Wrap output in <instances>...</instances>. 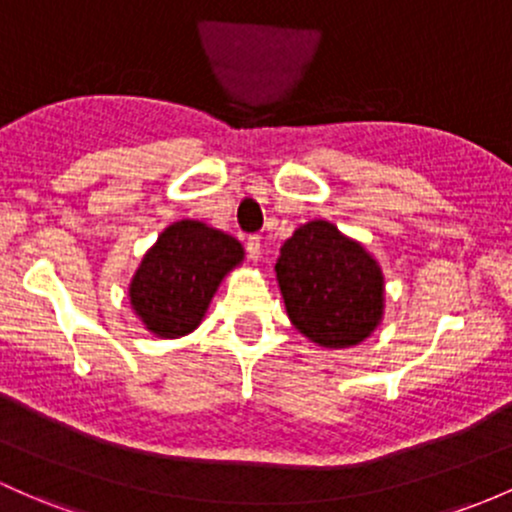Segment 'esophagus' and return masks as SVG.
Returning a JSON list of instances; mask_svg holds the SVG:
<instances>
[{"instance_id":"obj_1","label":"esophagus","mask_w":512,"mask_h":512,"mask_svg":"<svg viewBox=\"0 0 512 512\" xmlns=\"http://www.w3.org/2000/svg\"><path fill=\"white\" fill-rule=\"evenodd\" d=\"M247 255L252 257V262L260 260V257H262V238H257V235L247 238Z\"/></svg>"}]
</instances>
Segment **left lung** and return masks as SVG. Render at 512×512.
<instances>
[{
    "mask_svg": "<svg viewBox=\"0 0 512 512\" xmlns=\"http://www.w3.org/2000/svg\"><path fill=\"white\" fill-rule=\"evenodd\" d=\"M274 272L291 325L318 347H355L381 325L384 272L335 223L316 218L296 228Z\"/></svg>",
    "mask_w": 512,
    "mask_h": 512,
    "instance_id": "left-lung-1",
    "label": "left lung"
}]
</instances>
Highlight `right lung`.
<instances>
[{
	"label": "right lung",
	"mask_w": 512,
	"mask_h": 512,
	"mask_svg": "<svg viewBox=\"0 0 512 512\" xmlns=\"http://www.w3.org/2000/svg\"><path fill=\"white\" fill-rule=\"evenodd\" d=\"M233 235L194 218L174 221L157 235L128 284L133 313L162 340L194 333L228 272L243 265Z\"/></svg>",
	"instance_id": "add662e5"
}]
</instances>
